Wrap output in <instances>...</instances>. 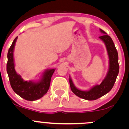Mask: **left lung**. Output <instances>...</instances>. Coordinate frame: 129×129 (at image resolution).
<instances>
[{
    "instance_id": "8db88e82",
    "label": "left lung",
    "mask_w": 129,
    "mask_h": 129,
    "mask_svg": "<svg viewBox=\"0 0 129 129\" xmlns=\"http://www.w3.org/2000/svg\"><path fill=\"white\" fill-rule=\"evenodd\" d=\"M100 31L101 33L104 34L103 36L99 37V38L104 42L109 58V71L105 79L102 80L100 85H95L89 90L84 91L78 89L74 85L71 76H69L70 86L73 93L80 98L87 101H94L110 92V90L112 89L117 77L119 74V66L118 53L114 42L111 37L108 36L104 31L102 29H100Z\"/></svg>"
}]
</instances>
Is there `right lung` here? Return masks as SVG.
Listing matches in <instances>:
<instances>
[{
  "instance_id": "add662e5",
  "label": "right lung",
  "mask_w": 129,
  "mask_h": 129,
  "mask_svg": "<svg viewBox=\"0 0 129 129\" xmlns=\"http://www.w3.org/2000/svg\"><path fill=\"white\" fill-rule=\"evenodd\" d=\"M17 37L14 40L7 54V72L13 90L25 100L34 101L42 97L49 89L51 77L55 69H47L37 82L25 81L15 70L14 49Z\"/></svg>"
}]
</instances>
